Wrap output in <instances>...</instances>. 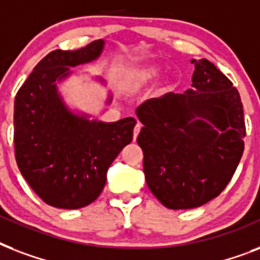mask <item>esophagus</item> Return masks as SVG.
I'll return each mask as SVG.
<instances>
[{
	"instance_id": "34e87169",
	"label": "esophagus",
	"mask_w": 260,
	"mask_h": 260,
	"mask_svg": "<svg viewBox=\"0 0 260 260\" xmlns=\"http://www.w3.org/2000/svg\"><path fill=\"white\" fill-rule=\"evenodd\" d=\"M140 129H142V124L140 122H138L136 125H135V129H134V140H136V138H138L139 132H140Z\"/></svg>"
}]
</instances>
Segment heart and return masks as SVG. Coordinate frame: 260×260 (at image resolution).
<instances>
[{
  "instance_id": "heart-1",
  "label": "heart",
  "mask_w": 260,
  "mask_h": 260,
  "mask_svg": "<svg viewBox=\"0 0 260 260\" xmlns=\"http://www.w3.org/2000/svg\"><path fill=\"white\" fill-rule=\"evenodd\" d=\"M156 77H158V70H155V69H147V70H143L142 73L138 75L135 85H136V86H142V85H146L147 82H151V81L156 78Z\"/></svg>"
}]
</instances>
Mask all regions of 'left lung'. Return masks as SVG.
I'll list each match as a JSON object with an SVG mask.
<instances>
[{
    "label": "left lung",
    "instance_id": "8db88e82",
    "mask_svg": "<svg viewBox=\"0 0 260 260\" xmlns=\"http://www.w3.org/2000/svg\"><path fill=\"white\" fill-rule=\"evenodd\" d=\"M191 63V89L151 98L136 109L147 186L169 209L198 208L217 197L244 151L238 89L209 60Z\"/></svg>",
    "mask_w": 260,
    "mask_h": 260
}]
</instances>
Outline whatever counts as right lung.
Instances as JSON below:
<instances>
[{"mask_svg":"<svg viewBox=\"0 0 260 260\" xmlns=\"http://www.w3.org/2000/svg\"><path fill=\"white\" fill-rule=\"evenodd\" d=\"M104 44L94 40L79 50L52 51L16 94L13 142L18 170L35 193L55 208L78 209L95 201L108 169L134 138V117L89 120L73 113L56 89V82L71 74L70 67L97 59Z\"/></svg>","mask_w":260,"mask_h":260,"instance_id":"1","label":"right lung"}]
</instances>
